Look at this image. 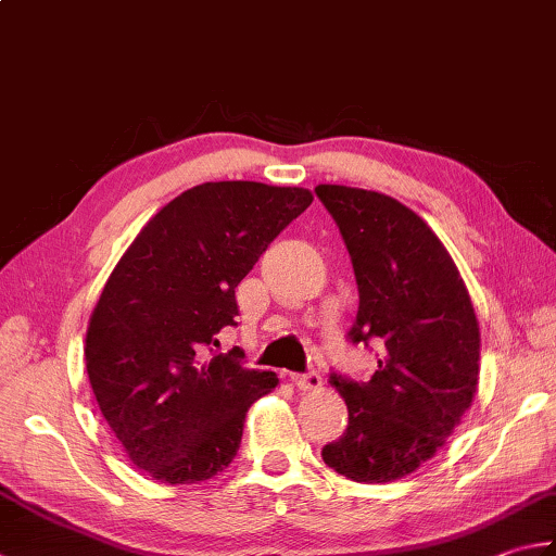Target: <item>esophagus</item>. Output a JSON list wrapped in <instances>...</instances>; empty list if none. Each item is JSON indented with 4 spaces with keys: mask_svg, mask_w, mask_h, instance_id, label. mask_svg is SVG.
I'll return each mask as SVG.
<instances>
[{
    "mask_svg": "<svg viewBox=\"0 0 556 556\" xmlns=\"http://www.w3.org/2000/svg\"><path fill=\"white\" fill-rule=\"evenodd\" d=\"M292 384L298 387V390H302V392H314V390H319L321 387V377H319V372H295L292 375Z\"/></svg>",
    "mask_w": 556,
    "mask_h": 556,
    "instance_id": "obj_1",
    "label": "esophagus"
}]
</instances>
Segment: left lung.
Masks as SVG:
<instances>
[{
	"instance_id": "1",
	"label": "left lung",
	"mask_w": 556,
	"mask_h": 556,
	"mask_svg": "<svg viewBox=\"0 0 556 556\" xmlns=\"http://www.w3.org/2000/svg\"><path fill=\"white\" fill-rule=\"evenodd\" d=\"M314 193L337 219L358 282L349 339L380 341L368 382L329 377L349 426L321 459L345 479L382 484L431 459L472 406L479 321L453 256L414 211L365 188L319 184Z\"/></svg>"
}]
</instances>
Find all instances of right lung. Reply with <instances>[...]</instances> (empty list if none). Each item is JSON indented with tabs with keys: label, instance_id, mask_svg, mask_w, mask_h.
I'll return each instance as SVG.
<instances>
[{
	"label": "right lung",
	"instance_id": "add662e5",
	"mask_svg": "<svg viewBox=\"0 0 556 556\" xmlns=\"http://www.w3.org/2000/svg\"><path fill=\"white\" fill-rule=\"evenodd\" d=\"M312 193L211 181L176 195L115 264L91 312L84 361L130 463L162 484H195L232 463L249 406L278 384L215 353L235 327V288Z\"/></svg>",
	"mask_w": 556,
	"mask_h": 556
}]
</instances>
